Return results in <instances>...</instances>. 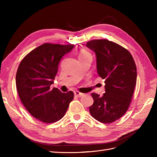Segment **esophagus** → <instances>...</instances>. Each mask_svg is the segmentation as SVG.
<instances>
[{
    "label": "esophagus",
    "mask_w": 157,
    "mask_h": 157,
    "mask_svg": "<svg viewBox=\"0 0 157 157\" xmlns=\"http://www.w3.org/2000/svg\"><path fill=\"white\" fill-rule=\"evenodd\" d=\"M75 96H77V97H78V98L82 97L83 96H84V94H83V93H80V92H78V91H76V92H75Z\"/></svg>",
    "instance_id": "1"
}]
</instances>
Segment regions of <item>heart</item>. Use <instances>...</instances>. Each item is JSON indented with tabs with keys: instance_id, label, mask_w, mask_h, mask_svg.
<instances>
[{
	"instance_id": "1",
	"label": "heart",
	"mask_w": 157,
	"mask_h": 157,
	"mask_svg": "<svg viewBox=\"0 0 157 157\" xmlns=\"http://www.w3.org/2000/svg\"><path fill=\"white\" fill-rule=\"evenodd\" d=\"M88 55H90L88 52H86L85 50H81L79 53V58H80V57H84V56H88Z\"/></svg>"
}]
</instances>
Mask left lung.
<instances>
[{"label": "left lung", "instance_id": "1", "mask_svg": "<svg viewBox=\"0 0 157 157\" xmlns=\"http://www.w3.org/2000/svg\"><path fill=\"white\" fill-rule=\"evenodd\" d=\"M86 46L96 56L99 77L105 79L102 96L92 93L94 103L89 108L95 119L111 123L124 115L131 102L137 80L135 61L126 49L108 40H92Z\"/></svg>", "mask_w": 157, "mask_h": 157}]
</instances>
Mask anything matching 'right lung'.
Segmentation results:
<instances>
[{
	"label": "right lung",
	"mask_w": 157,
	"mask_h": 157,
	"mask_svg": "<svg viewBox=\"0 0 157 157\" xmlns=\"http://www.w3.org/2000/svg\"><path fill=\"white\" fill-rule=\"evenodd\" d=\"M74 46L45 43L32 50L19 65L16 77L19 96L28 112L42 122L60 120L74 98L72 91L62 93L50 88L61 59Z\"/></svg>",
	"instance_id": "1"
}]
</instances>
